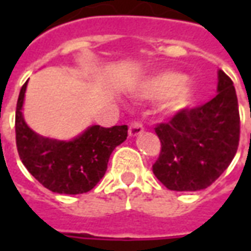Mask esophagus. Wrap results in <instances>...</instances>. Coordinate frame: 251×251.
<instances>
[{
  "mask_svg": "<svg viewBox=\"0 0 251 251\" xmlns=\"http://www.w3.org/2000/svg\"><path fill=\"white\" fill-rule=\"evenodd\" d=\"M142 131H144V126L140 122H131L129 126V136L130 137L140 136Z\"/></svg>",
  "mask_w": 251,
  "mask_h": 251,
  "instance_id": "34e87169",
  "label": "esophagus"
}]
</instances>
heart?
Listing matches in <instances>:
<instances>
[{
	"mask_svg": "<svg viewBox=\"0 0 251 251\" xmlns=\"http://www.w3.org/2000/svg\"><path fill=\"white\" fill-rule=\"evenodd\" d=\"M196 94V87L187 82L185 75L176 71H163L147 77L136 90V98L147 102L163 100L164 113L175 115L189 109Z\"/></svg>",
	"mask_w": 251,
	"mask_h": 251,
	"instance_id": "heart-1",
	"label": "heart"
}]
</instances>
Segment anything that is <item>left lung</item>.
Returning a JSON list of instances; mask_svg holds the SVG:
<instances>
[{"label": "left lung", "instance_id": "left-lung-1", "mask_svg": "<svg viewBox=\"0 0 251 251\" xmlns=\"http://www.w3.org/2000/svg\"><path fill=\"white\" fill-rule=\"evenodd\" d=\"M215 98L175 114L154 127L161 152L153 174L171 191L210 187L235 156L239 144V110L232 80L218 71Z\"/></svg>", "mask_w": 251, "mask_h": 251}]
</instances>
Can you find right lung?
I'll use <instances>...</instances> for the list:
<instances>
[{
    "mask_svg": "<svg viewBox=\"0 0 251 251\" xmlns=\"http://www.w3.org/2000/svg\"><path fill=\"white\" fill-rule=\"evenodd\" d=\"M26 84L16 109V144L21 161L40 184L52 192H88L104 176L110 154L125 141L127 126H88L70 141L43 137L26 125L23 114Z\"/></svg>",
    "mask_w": 251,
    "mask_h": 251,
    "instance_id": "add662e5",
    "label": "right lung"
}]
</instances>
